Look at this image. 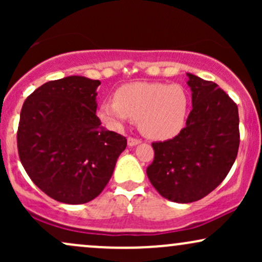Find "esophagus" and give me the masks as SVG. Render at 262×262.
<instances>
[{
	"label": "esophagus",
	"mask_w": 262,
	"mask_h": 262,
	"mask_svg": "<svg viewBox=\"0 0 262 262\" xmlns=\"http://www.w3.org/2000/svg\"><path fill=\"white\" fill-rule=\"evenodd\" d=\"M140 143H141V140L138 139V138H133V137L128 138V145L129 146H135Z\"/></svg>",
	"instance_id": "34e87169"
}]
</instances>
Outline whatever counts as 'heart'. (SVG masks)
Returning <instances> with one entry per match:
<instances>
[{
    "mask_svg": "<svg viewBox=\"0 0 262 262\" xmlns=\"http://www.w3.org/2000/svg\"><path fill=\"white\" fill-rule=\"evenodd\" d=\"M187 92L180 85L162 82H133L123 85L114 100L102 102L98 116L112 128L139 121L141 133L151 139L176 137L185 128L188 117Z\"/></svg>",
    "mask_w": 262,
    "mask_h": 262,
    "instance_id": "heart-1",
    "label": "heart"
}]
</instances>
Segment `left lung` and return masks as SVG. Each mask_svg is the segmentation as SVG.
Segmentation results:
<instances>
[{"mask_svg":"<svg viewBox=\"0 0 262 262\" xmlns=\"http://www.w3.org/2000/svg\"><path fill=\"white\" fill-rule=\"evenodd\" d=\"M192 111L175 138L152 143L146 169L162 197L177 203L201 200L227 177L239 150L237 106L217 83L187 74Z\"/></svg>","mask_w":262,"mask_h":262,"instance_id":"1","label":"left lung"}]
</instances>
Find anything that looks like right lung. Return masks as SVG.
I'll list each match as a JSON object with an SVG mask.
<instances>
[{
    "label": "right lung",
    "instance_id": "1",
    "mask_svg": "<svg viewBox=\"0 0 262 262\" xmlns=\"http://www.w3.org/2000/svg\"><path fill=\"white\" fill-rule=\"evenodd\" d=\"M98 80L49 81L27 97L17 148L26 172L58 202L82 204L103 191L127 139L96 116Z\"/></svg>",
    "mask_w": 262,
    "mask_h": 262
}]
</instances>
